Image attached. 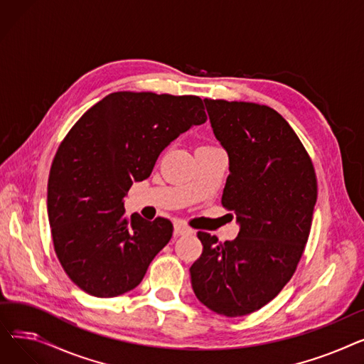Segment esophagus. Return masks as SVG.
I'll list each match as a JSON object with an SVG mask.
<instances>
[{
	"mask_svg": "<svg viewBox=\"0 0 364 364\" xmlns=\"http://www.w3.org/2000/svg\"><path fill=\"white\" fill-rule=\"evenodd\" d=\"M174 233L176 236H183V235H192V228H188L183 223H174Z\"/></svg>",
	"mask_w": 364,
	"mask_h": 364,
	"instance_id": "obj_1",
	"label": "esophagus"
}]
</instances>
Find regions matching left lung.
<instances>
[{
  "instance_id": "8db88e82",
  "label": "left lung",
  "mask_w": 364,
  "mask_h": 364,
  "mask_svg": "<svg viewBox=\"0 0 364 364\" xmlns=\"http://www.w3.org/2000/svg\"><path fill=\"white\" fill-rule=\"evenodd\" d=\"M203 102L228 155L221 203L235 211L240 230L224 243L199 232L203 251L190 277L205 307L240 317L269 304L295 273L310 235L317 180L307 150L274 109Z\"/></svg>"
}]
</instances>
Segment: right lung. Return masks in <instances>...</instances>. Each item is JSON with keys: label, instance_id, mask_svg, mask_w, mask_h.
Returning <instances> with one entry per match:
<instances>
[{"label": "right lung", "instance_id": "right-lung-1", "mask_svg": "<svg viewBox=\"0 0 364 364\" xmlns=\"http://www.w3.org/2000/svg\"><path fill=\"white\" fill-rule=\"evenodd\" d=\"M203 122L198 95L118 91L68 132L50 169L47 209L55 255L84 292L112 298L140 284L172 224L139 214L128 220L124 198L172 140Z\"/></svg>", "mask_w": 364, "mask_h": 364}]
</instances>
